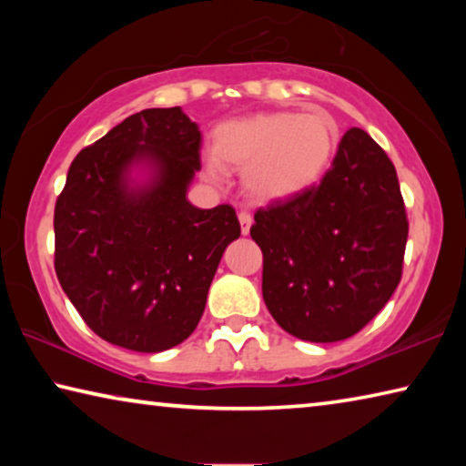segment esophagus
<instances>
[{"mask_svg": "<svg viewBox=\"0 0 466 466\" xmlns=\"http://www.w3.org/2000/svg\"><path fill=\"white\" fill-rule=\"evenodd\" d=\"M238 219H240V230L244 236H247L250 232V226H252V216L248 214V211H240Z\"/></svg>", "mask_w": 466, "mask_h": 466, "instance_id": "1", "label": "esophagus"}]
</instances>
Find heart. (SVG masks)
<instances>
[{
    "label": "heart",
    "mask_w": 466,
    "mask_h": 466,
    "mask_svg": "<svg viewBox=\"0 0 466 466\" xmlns=\"http://www.w3.org/2000/svg\"><path fill=\"white\" fill-rule=\"evenodd\" d=\"M337 144V125L322 110L258 113L219 125L216 146L205 156V177L219 183L228 164L244 170L252 199L283 201L319 183Z\"/></svg>",
    "instance_id": "heart-1"
}]
</instances>
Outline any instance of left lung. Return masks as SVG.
<instances>
[{"label":"left lung","mask_w":466,"mask_h":466,"mask_svg":"<svg viewBox=\"0 0 466 466\" xmlns=\"http://www.w3.org/2000/svg\"><path fill=\"white\" fill-rule=\"evenodd\" d=\"M407 234L397 170L364 129H350L317 187L255 214L271 317L312 343L356 335L397 289Z\"/></svg>","instance_id":"obj_1"}]
</instances>
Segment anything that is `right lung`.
Here are the masks:
<instances>
[{"label": "right lung", "instance_id": "obj_1", "mask_svg": "<svg viewBox=\"0 0 466 466\" xmlns=\"http://www.w3.org/2000/svg\"><path fill=\"white\" fill-rule=\"evenodd\" d=\"M201 131L180 106L146 108L84 147L55 203V271L86 325L131 351L193 333L228 244L230 205L187 199Z\"/></svg>", "mask_w": 466, "mask_h": 466}]
</instances>
